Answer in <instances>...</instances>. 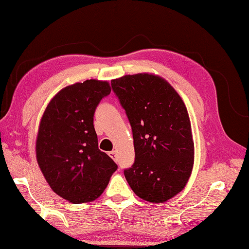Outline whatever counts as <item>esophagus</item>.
Instances as JSON below:
<instances>
[{
	"label": "esophagus",
	"instance_id": "obj_1",
	"mask_svg": "<svg viewBox=\"0 0 249 249\" xmlns=\"http://www.w3.org/2000/svg\"><path fill=\"white\" fill-rule=\"evenodd\" d=\"M108 155H109V156H110V157H111V158H112V159H113V160L115 161V152H114V151H111V152H109V153H108Z\"/></svg>",
	"mask_w": 249,
	"mask_h": 249
}]
</instances>
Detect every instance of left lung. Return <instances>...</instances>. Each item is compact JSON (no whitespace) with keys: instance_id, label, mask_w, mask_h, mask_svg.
I'll return each mask as SVG.
<instances>
[{"instance_id":"8db88e82","label":"left lung","mask_w":249,"mask_h":249,"mask_svg":"<svg viewBox=\"0 0 249 249\" xmlns=\"http://www.w3.org/2000/svg\"><path fill=\"white\" fill-rule=\"evenodd\" d=\"M132 129L135 163L124 171L131 190L161 204L186 187L194 164V141L187 107L159 75L138 73L111 80Z\"/></svg>"}]
</instances>
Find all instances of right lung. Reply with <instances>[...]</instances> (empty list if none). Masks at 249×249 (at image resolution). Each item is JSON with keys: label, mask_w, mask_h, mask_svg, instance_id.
<instances>
[{"label": "right lung", "mask_w": 249, "mask_h": 249, "mask_svg": "<svg viewBox=\"0 0 249 249\" xmlns=\"http://www.w3.org/2000/svg\"><path fill=\"white\" fill-rule=\"evenodd\" d=\"M107 80L62 88L46 106L36 138V158L51 189L73 204L100 197L118 165L98 149L95 108L110 93Z\"/></svg>", "instance_id": "add662e5"}]
</instances>
